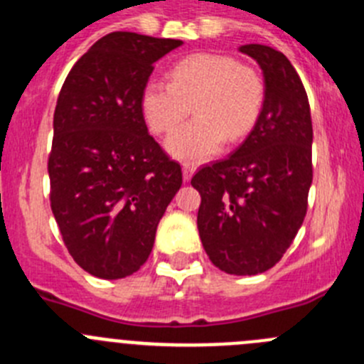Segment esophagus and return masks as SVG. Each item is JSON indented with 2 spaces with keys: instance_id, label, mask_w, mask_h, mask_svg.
<instances>
[{
  "instance_id": "1",
  "label": "esophagus",
  "mask_w": 364,
  "mask_h": 364,
  "mask_svg": "<svg viewBox=\"0 0 364 364\" xmlns=\"http://www.w3.org/2000/svg\"><path fill=\"white\" fill-rule=\"evenodd\" d=\"M196 171V166L195 164H189V162H184L182 164V173H184V180L188 182V180H191L193 173Z\"/></svg>"
}]
</instances>
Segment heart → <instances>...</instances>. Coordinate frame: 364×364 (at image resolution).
<instances>
[{"label":"heart","mask_w":364,"mask_h":364,"mask_svg":"<svg viewBox=\"0 0 364 364\" xmlns=\"http://www.w3.org/2000/svg\"><path fill=\"white\" fill-rule=\"evenodd\" d=\"M265 85L252 66L223 53H193L169 70V82L149 79L141 92V113L149 132L168 135L195 109V119L166 142L175 159L198 162L223 142L247 135L262 113Z\"/></svg>","instance_id":"b5f03b06"}]
</instances>
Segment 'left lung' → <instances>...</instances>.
I'll list each match as a JSON object with an SVG mask.
<instances>
[{
    "label": "left lung",
    "mask_w": 364,
    "mask_h": 364,
    "mask_svg": "<svg viewBox=\"0 0 364 364\" xmlns=\"http://www.w3.org/2000/svg\"><path fill=\"white\" fill-rule=\"evenodd\" d=\"M263 70L265 101L249 136L228 159L195 173L200 240L220 271H269L298 235L312 184V119L298 72L278 50L243 45Z\"/></svg>",
    "instance_id": "left-lung-1"
}]
</instances>
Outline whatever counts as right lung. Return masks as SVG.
Masks as SVG:
<instances>
[{"instance_id": "add662e5", "label": "right lung", "mask_w": 364, "mask_h": 364, "mask_svg": "<svg viewBox=\"0 0 364 364\" xmlns=\"http://www.w3.org/2000/svg\"><path fill=\"white\" fill-rule=\"evenodd\" d=\"M178 39L112 32L66 75L53 112L50 205L81 269L102 279L148 259L182 169L148 133L141 92Z\"/></svg>"}]
</instances>
